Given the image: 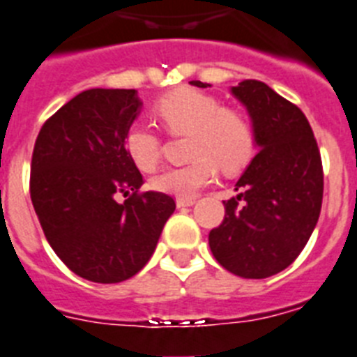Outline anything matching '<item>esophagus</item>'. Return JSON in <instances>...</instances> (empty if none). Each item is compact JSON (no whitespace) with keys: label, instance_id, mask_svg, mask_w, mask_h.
<instances>
[{"label":"esophagus","instance_id":"34e87169","mask_svg":"<svg viewBox=\"0 0 357 357\" xmlns=\"http://www.w3.org/2000/svg\"><path fill=\"white\" fill-rule=\"evenodd\" d=\"M195 202V199H176V208H190Z\"/></svg>","mask_w":357,"mask_h":357}]
</instances>
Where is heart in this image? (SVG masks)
<instances>
[{"instance_id": "obj_1", "label": "heart", "mask_w": 357, "mask_h": 357, "mask_svg": "<svg viewBox=\"0 0 357 357\" xmlns=\"http://www.w3.org/2000/svg\"><path fill=\"white\" fill-rule=\"evenodd\" d=\"M153 112L172 135H188L191 158L153 176L151 185L160 193L191 199L215 181L218 166L224 173H236L255 153V132L248 117L238 109L220 108L204 91L176 88L155 102ZM124 149L141 172H151L160 158V139L149 126L133 124L124 137Z\"/></svg>"}]
</instances>
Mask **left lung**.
Listing matches in <instances>:
<instances>
[{
  "instance_id": "1",
  "label": "left lung",
  "mask_w": 357,
  "mask_h": 357,
  "mask_svg": "<svg viewBox=\"0 0 357 357\" xmlns=\"http://www.w3.org/2000/svg\"><path fill=\"white\" fill-rule=\"evenodd\" d=\"M231 93L248 109L258 153L236 182L238 195L224 200L225 216L209 233V248L224 269L260 280L291 266L309 242L321 211L324 167L298 106L255 79Z\"/></svg>"
}]
</instances>
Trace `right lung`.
Listing matches in <instances>:
<instances>
[{
    "instance_id": "obj_1",
    "label": "right lung",
    "mask_w": 357,
    "mask_h": 357,
    "mask_svg": "<svg viewBox=\"0 0 357 357\" xmlns=\"http://www.w3.org/2000/svg\"><path fill=\"white\" fill-rule=\"evenodd\" d=\"M137 90L81 91L43 124L30 167V199L45 236L77 276L119 283L153 255L175 200L139 195L142 175L124 149L141 114ZM117 192L134 195L123 204Z\"/></svg>"
}]
</instances>
